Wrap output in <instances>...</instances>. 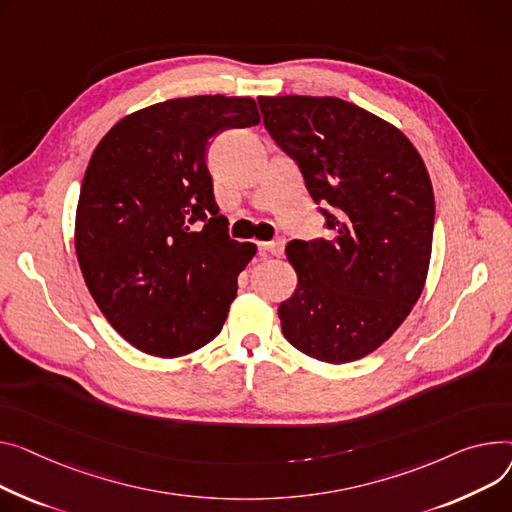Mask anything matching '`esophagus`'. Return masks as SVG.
<instances>
[{
	"label": "esophagus",
	"instance_id": "obj_1",
	"mask_svg": "<svg viewBox=\"0 0 512 512\" xmlns=\"http://www.w3.org/2000/svg\"><path fill=\"white\" fill-rule=\"evenodd\" d=\"M284 238H276V241H269V243H259V247L265 251V253H269V255H276V257H280L282 253H284Z\"/></svg>",
	"mask_w": 512,
	"mask_h": 512
}]
</instances>
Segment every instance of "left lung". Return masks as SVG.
Wrapping results in <instances>:
<instances>
[{"label":"left lung","mask_w":512,"mask_h":512,"mask_svg":"<svg viewBox=\"0 0 512 512\" xmlns=\"http://www.w3.org/2000/svg\"><path fill=\"white\" fill-rule=\"evenodd\" d=\"M263 125L298 164L329 238L292 241L298 286L278 309L302 354L344 364L377 350L428 276L434 193L422 156L385 119L335 96H259Z\"/></svg>","instance_id":"left-lung-1"}]
</instances>
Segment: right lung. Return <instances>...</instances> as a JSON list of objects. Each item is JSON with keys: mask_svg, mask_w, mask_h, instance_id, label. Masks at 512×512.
Returning <instances> with one entry per match:
<instances>
[{"mask_svg": "<svg viewBox=\"0 0 512 512\" xmlns=\"http://www.w3.org/2000/svg\"><path fill=\"white\" fill-rule=\"evenodd\" d=\"M261 121L249 96L158 102L96 146L76 210V255L102 315L131 346L177 358L220 333L257 253L228 236L206 164L210 138Z\"/></svg>", "mask_w": 512, "mask_h": 512, "instance_id": "right-lung-1", "label": "right lung"}]
</instances>
